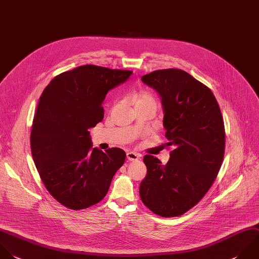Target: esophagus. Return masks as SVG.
Instances as JSON below:
<instances>
[{"instance_id":"34e87169","label":"esophagus","mask_w":259,"mask_h":259,"mask_svg":"<svg viewBox=\"0 0 259 259\" xmlns=\"http://www.w3.org/2000/svg\"><path fill=\"white\" fill-rule=\"evenodd\" d=\"M140 157H141V155H139V154H137V153H135V152H128V153H126V159H127L128 161H133V162L138 161V160L140 159Z\"/></svg>"}]
</instances>
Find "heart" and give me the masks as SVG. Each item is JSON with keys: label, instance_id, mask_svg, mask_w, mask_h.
<instances>
[{"label": "heart", "instance_id": "1", "mask_svg": "<svg viewBox=\"0 0 259 259\" xmlns=\"http://www.w3.org/2000/svg\"><path fill=\"white\" fill-rule=\"evenodd\" d=\"M140 105H148L153 107L156 110L157 100L151 93L143 91L137 95V99H136V106H140Z\"/></svg>", "mask_w": 259, "mask_h": 259}]
</instances>
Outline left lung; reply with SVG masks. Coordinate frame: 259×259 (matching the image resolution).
Instances as JSON below:
<instances>
[{
	"label": "left lung",
	"mask_w": 259,
	"mask_h": 259,
	"mask_svg": "<svg viewBox=\"0 0 259 259\" xmlns=\"http://www.w3.org/2000/svg\"><path fill=\"white\" fill-rule=\"evenodd\" d=\"M161 96L170 159L162 165L144 157L148 172L140 186L143 203L164 218L182 215L208 191L225 154V125L210 89L179 69L154 71L142 77Z\"/></svg>",
	"instance_id": "1"
}]
</instances>
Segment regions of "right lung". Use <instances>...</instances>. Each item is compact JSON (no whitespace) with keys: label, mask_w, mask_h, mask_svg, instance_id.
I'll return each instance as SVG.
<instances>
[{"label":"right lung","mask_w":259,"mask_h":259,"mask_svg":"<svg viewBox=\"0 0 259 259\" xmlns=\"http://www.w3.org/2000/svg\"><path fill=\"white\" fill-rule=\"evenodd\" d=\"M132 74L81 66L55 77L39 98L31 126L32 158L48 191L68 208L101 201L125 161L122 149L93 148L88 130L103 119L107 92Z\"/></svg>","instance_id":"right-lung-1"}]
</instances>
